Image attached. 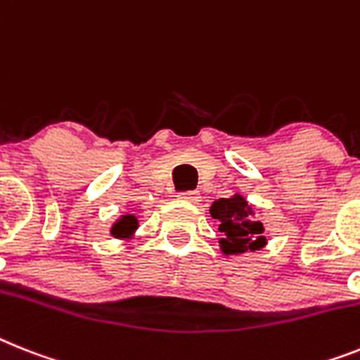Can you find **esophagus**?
I'll return each instance as SVG.
<instances>
[{"label": "esophagus", "instance_id": "esophagus-1", "mask_svg": "<svg viewBox=\"0 0 360 360\" xmlns=\"http://www.w3.org/2000/svg\"><path fill=\"white\" fill-rule=\"evenodd\" d=\"M180 198L186 202H193V204H197L198 200H200V193L198 191H186L180 195Z\"/></svg>", "mask_w": 360, "mask_h": 360}]
</instances>
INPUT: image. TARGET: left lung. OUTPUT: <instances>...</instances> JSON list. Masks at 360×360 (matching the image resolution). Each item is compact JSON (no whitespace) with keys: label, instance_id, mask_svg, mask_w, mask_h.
Wrapping results in <instances>:
<instances>
[{"label":"left lung","instance_id":"left-lung-1","mask_svg":"<svg viewBox=\"0 0 360 360\" xmlns=\"http://www.w3.org/2000/svg\"><path fill=\"white\" fill-rule=\"evenodd\" d=\"M213 219L219 221L221 248L226 255L245 254L248 250H257L265 245L263 222L252 217V207L240 195L230 198H219L210 207Z\"/></svg>","mask_w":360,"mask_h":360}]
</instances>
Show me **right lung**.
<instances>
[{"label": "right lung", "mask_w": 360, "mask_h": 360, "mask_svg": "<svg viewBox=\"0 0 360 360\" xmlns=\"http://www.w3.org/2000/svg\"><path fill=\"white\" fill-rule=\"evenodd\" d=\"M138 228V221L134 215H123L120 221L112 226V236L114 237H127Z\"/></svg>", "instance_id": "obj_1"}]
</instances>
